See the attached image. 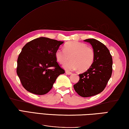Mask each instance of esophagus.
Segmentation results:
<instances>
[{
    "label": "esophagus",
    "instance_id": "obj_1",
    "mask_svg": "<svg viewBox=\"0 0 129 129\" xmlns=\"http://www.w3.org/2000/svg\"><path fill=\"white\" fill-rule=\"evenodd\" d=\"M65 73H67V75H71L72 74V72H69V71H65Z\"/></svg>",
    "mask_w": 129,
    "mask_h": 129
}]
</instances>
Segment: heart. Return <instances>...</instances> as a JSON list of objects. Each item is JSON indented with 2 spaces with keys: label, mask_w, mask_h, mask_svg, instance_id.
Listing matches in <instances>:
<instances>
[{
  "label": "heart",
  "mask_w": 129,
  "mask_h": 129,
  "mask_svg": "<svg viewBox=\"0 0 129 129\" xmlns=\"http://www.w3.org/2000/svg\"><path fill=\"white\" fill-rule=\"evenodd\" d=\"M70 56L71 60L66 63ZM57 61L67 70L85 71L92 65L95 53L92 48L87 46L86 44L77 41H69L64 46V50L58 49L55 53Z\"/></svg>",
  "instance_id": "1"
}]
</instances>
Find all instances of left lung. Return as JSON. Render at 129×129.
Segmentation results:
<instances>
[{"mask_svg": "<svg viewBox=\"0 0 129 129\" xmlns=\"http://www.w3.org/2000/svg\"><path fill=\"white\" fill-rule=\"evenodd\" d=\"M90 44L95 53L92 65L86 72L80 74V80L73 85L75 91L87 98L102 92L111 76L112 58L105 45L95 39L84 40Z\"/></svg>", "mask_w": 129, "mask_h": 129, "instance_id": "1", "label": "left lung"}]
</instances>
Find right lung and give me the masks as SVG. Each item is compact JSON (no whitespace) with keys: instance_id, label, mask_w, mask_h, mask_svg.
<instances>
[{"instance_id":"add662e5","label":"right lung","mask_w":129,"mask_h":129,"mask_svg":"<svg viewBox=\"0 0 129 129\" xmlns=\"http://www.w3.org/2000/svg\"><path fill=\"white\" fill-rule=\"evenodd\" d=\"M64 42L40 37L27 43L17 60V73L27 91L45 95L52 88L57 77L65 73L59 66L55 53ZM50 67L54 69H50Z\"/></svg>"}]
</instances>
